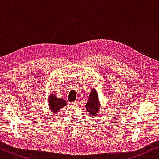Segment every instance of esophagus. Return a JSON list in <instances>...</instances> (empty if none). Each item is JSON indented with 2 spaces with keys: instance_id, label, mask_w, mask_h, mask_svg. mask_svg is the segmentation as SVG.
Listing matches in <instances>:
<instances>
[{
  "instance_id": "esophagus-1",
  "label": "esophagus",
  "mask_w": 159,
  "mask_h": 159,
  "mask_svg": "<svg viewBox=\"0 0 159 159\" xmlns=\"http://www.w3.org/2000/svg\"><path fill=\"white\" fill-rule=\"evenodd\" d=\"M71 104V106H77V105H78V101H75L72 102Z\"/></svg>"
}]
</instances>
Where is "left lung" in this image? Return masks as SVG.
<instances>
[{
    "instance_id": "obj_1",
    "label": "left lung",
    "mask_w": 159,
    "mask_h": 159,
    "mask_svg": "<svg viewBox=\"0 0 159 159\" xmlns=\"http://www.w3.org/2000/svg\"><path fill=\"white\" fill-rule=\"evenodd\" d=\"M101 106V102L99 101L98 92L95 89H92L90 94L88 95V100L86 103L85 109L90 114V116H98Z\"/></svg>"
}]
</instances>
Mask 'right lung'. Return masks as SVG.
Wrapping results in <instances>:
<instances>
[{"instance_id":"1","label":"right lung","mask_w":159,"mask_h":159,"mask_svg":"<svg viewBox=\"0 0 159 159\" xmlns=\"http://www.w3.org/2000/svg\"><path fill=\"white\" fill-rule=\"evenodd\" d=\"M67 103L62 98H58L54 93H51L48 96V106L49 108L53 114H58L61 108L66 106Z\"/></svg>"}]
</instances>
